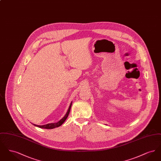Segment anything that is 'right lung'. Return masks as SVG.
Here are the masks:
<instances>
[{
	"mask_svg": "<svg viewBox=\"0 0 161 161\" xmlns=\"http://www.w3.org/2000/svg\"><path fill=\"white\" fill-rule=\"evenodd\" d=\"M71 106H72V103H70V106H69V109L66 113V114L65 115V116L61 119V120H60L58 122L56 123H51V124H47L46 125H36V124H34L35 126H37L38 127L40 128H42V129H54L55 127H58L59 126L63 124V123H64L66 119H67L68 116L69 114V112H70V108H71Z\"/></svg>",
	"mask_w": 161,
	"mask_h": 161,
	"instance_id": "right-lung-1",
	"label": "right lung"
}]
</instances>
